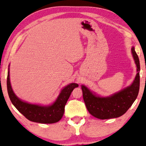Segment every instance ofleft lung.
Returning a JSON list of instances; mask_svg holds the SVG:
<instances>
[{"mask_svg":"<svg viewBox=\"0 0 146 146\" xmlns=\"http://www.w3.org/2000/svg\"><path fill=\"white\" fill-rule=\"evenodd\" d=\"M131 53L137 67V74L131 85L110 96L101 97L82 86L83 98L88 112L100 119H109L122 116L137 98L139 90V60L134 47Z\"/></svg>","mask_w":146,"mask_h":146,"instance_id":"1","label":"left lung"}]
</instances>
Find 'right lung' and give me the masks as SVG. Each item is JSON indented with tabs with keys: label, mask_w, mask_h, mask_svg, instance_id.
<instances>
[{
	"label": "right lung",
	"mask_w": 146,
	"mask_h": 146,
	"mask_svg": "<svg viewBox=\"0 0 146 146\" xmlns=\"http://www.w3.org/2000/svg\"><path fill=\"white\" fill-rule=\"evenodd\" d=\"M7 91L12 104L25 118L32 122L50 124L59 121L63 116L64 106L71 92L78 84L71 83L61 90L55 102L48 106H42L27 103L20 100L15 94L11 88L9 77V65L7 74Z\"/></svg>",
	"instance_id": "add662e5"
}]
</instances>
